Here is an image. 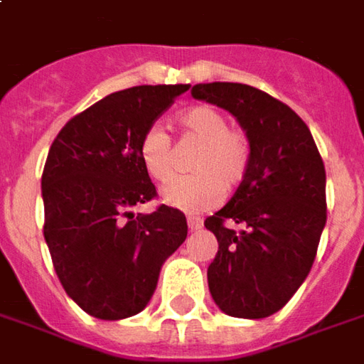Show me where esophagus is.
Returning <instances> with one entry per match:
<instances>
[{
	"label": "esophagus",
	"mask_w": 364,
	"mask_h": 364,
	"mask_svg": "<svg viewBox=\"0 0 364 364\" xmlns=\"http://www.w3.org/2000/svg\"><path fill=\"white\" fill-rule=\"evenodd\" d=\"M187 226H189V230H199V228H203V220L200 218L189 217L187 218Z\"/></svg>",
	"instance_id": "1"
}]
</instances>
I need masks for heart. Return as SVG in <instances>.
Listing matches in <instances>:
<instances>
[{"label":"heart","mask_w":364,"mask_h":364,"mask_svg":"<svg viewBox=\"0 0 364 364\" xmlns=\"http://www.w3.org/2000/svg\"><path fill=\"white\" fill-rule=\"evenodd\" d=\"M177 124L187 138L200 144L193 159V171L197 173L169 183L161 191V200L167 207L195 215L217 205L225 191L242 185L250 167V141L242 129L230 128L223 112L205 104L181 112ZM138 156L154 181L173 179L171 139L159 126L141 134Z\"/></svg>","instance_id":"1"}]
</instances>
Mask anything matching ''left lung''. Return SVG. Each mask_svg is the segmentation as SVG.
Here are the masks:
<instances>
[{"label":"left lung","mask_w":364,"mask_h":364,"mask_svg":"<svg viewBox=\"0 0 364 364\" xmlns=\"http://www.w3.org/2000/svg\"><path fill=\"white\" fill-rule=\"evenodd\" d=\"M191 96L230 112L250 141L242 185L205 220L218 240L207 270L210 296L226 315L268 317L288 304L315 260L327 220L323 161L306 122L270 94L208 82Z\"/></svg>","instance_id":"left-lung-1"}]
</instances>
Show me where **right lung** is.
Here are the masks:
<instances>
[{
	"label": "right lung",
	"instance_id": "obj_1",
	"mask_svg": "<svg viewBox=\"0 0 364 364\" xmlns=\"http://www.w3.org/2000/svg\"><path fill=\"white\" fill-rule=\"evenodd\" d=\"M189 85L134 86L80 112L58 132L43 169L45 242L68 297L96 319L139 314L164 262L185 242L179 208H129L156 197L139 161L141 134Z\"/></svg>",
	"mask_w": 364,
	"mask_h": 364
}]
</instances>
